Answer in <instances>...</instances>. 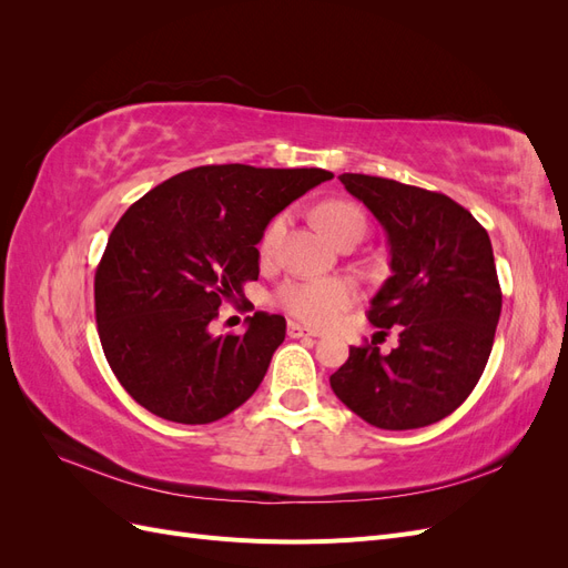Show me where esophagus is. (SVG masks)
Masks as SVG:
<instances>
[{"label":"esophagus","mask_w":568,"mask_h":568,"mask_svg":"<svg viewBox=\"0 0 568 568\" xmlns=\"http://www.w3.org/2000/svg\"><path fill=\"white\" fill-rule=\"evenodd\" d=\"M288 336L291 338H303V336H313V338H317L320 336V332L317 329H307V326H303V324H298V322H288Z\"/></svg>","instance_id":"obj_1"}]
</instances>
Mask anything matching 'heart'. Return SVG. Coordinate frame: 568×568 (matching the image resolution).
Returning <instances> with one entry per match:
<instances>
[{
	"mask_svg": "<svg viewBox=\"0 0 568 568\" xmlns=\"http://www.w3.org/2000/svg\"><path fill=\"white\" fill-rule=\"evenodd\" d=\"M317 222L320 227L329 234L334 242L351 230L365 232V213L357 209L351 201H326L317 209ZM284 230V215L274 217L265 227L261 236V251L267 253L277 236ZM355 298L353 284L346 280H288L277 291H274V303H277L284 313L294 315L296 320L313 324V326H326L341 317L343 311H348Z\"/></svg>",
	"mask_w": 568,
	"mask_h": 568,
	"instance_id": "heart-1",
	"label": "heart"
}]
</instances>
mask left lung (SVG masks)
<instances>
[{"label":"left lung","mask_w":568,"mask_h":568,"mask_svg":"<svg viewBox=\"0 0 568 568\" xmlns=\"http://www.w3.org/2000/svg\"><path fill=\"white\" fill-rule=\"evenodd\" d=\"M343 186L382 222L390 277L372 298L369 322L398 348L353 346L329 384L376 428L405 432L440 422L478 384L503 311L488 232L450 196L386 178L343 173Z\"/></svg>","instance_id":"obj_1"}]
</instances>
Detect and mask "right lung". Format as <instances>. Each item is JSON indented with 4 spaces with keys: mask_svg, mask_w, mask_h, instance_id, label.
<instances>
[{
    "mask_svg": "<svg viewBox=\"0 0 568 568\" xmlns=\"http://www.w3.org/2000/svg\"><path fill=\"white\" fill-rule=\"evenodd\" d=\"M332 178L322 168L201 165L130 205L94 274V313L115 379L136 403L168 422L211 424L251 398L286 320L255 313L239 336H213L211 322L257 280L270 220Z\"/></svg>",
    "mask_w": 568,
    "mask_h": 568,
    "instance_id": "obj_1",
    "label": "right lung"
}]
</instances>
